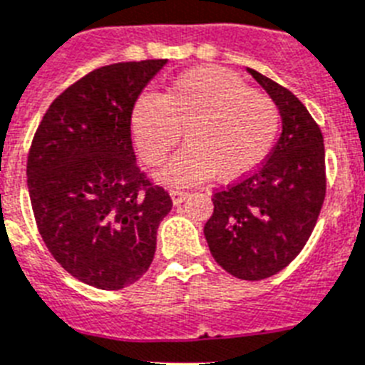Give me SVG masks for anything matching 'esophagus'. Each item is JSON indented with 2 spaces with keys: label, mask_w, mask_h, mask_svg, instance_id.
I'll return each mask as SVG.
<instances>
[{
  "label": "esophagus",
  "mask_w": 365,
  "mask_h": 365,
  "mask_svg": "<svg viewBox=\"0 0 365 365\" xmlns=\"http://www.w3.org/2000/svg\"><path fill=\"white\" fill-rule=\"evenodd\" d=\"M170 195H171V201H173V205H180L182 201L186 200V197H188V192H182V190L175 188V190H171Z\"/></svg>",
  "instance_id": "obj_1"
}]
</instances>
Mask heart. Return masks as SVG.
I'll use <instances>...</instances> for the list:
<instances>
[{
	"label": "heart",
	"instance_id": "b5f03b06",
	"mask_svg": "<svg viewBox=\"0 0 365 365\" xmlns=\"http://www.w3.org/2000/svg\"><path fill=\"white\" fill-rule=\"evenodd\" d=\"M279 128L278 104L220 67L186 71L160 96H138L130 110L132 140L147 165L162 164L185 132L186 147L158 173L168 185L252 175L272 153Z\"/></svg>",
	"mask_w": 365,
	"mask_h": 365
}]
</instances>
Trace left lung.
Wrapping results in <instances>:
<instances>
[{"mask_svg": "<svg viewBox=\"0 0 365 365\" xmlns=\"http://www.w3.org/2000/svg\"><path fill=\"white\" fill-rule=\"evenodd\" d=\"M282 113V134L267 162L212 195L205 239L216 263L248 282L284 270L308 242L327 194L321 128L293 93L246 68Z\"/></svg>", "mask_w": 365, "mask_h": 365, "instance_id": "8db88e82", "label": "left lung"}]
</instances>
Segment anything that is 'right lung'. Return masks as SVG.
Wrapping results in <instances>:
<instances>
[{"label": "right lung", "mask_w": 365, "mask_h": 365, "mask_svg": "<svg viewBox=\"0 0 365 365\" xmlns=\"http://www.w3.org/2000/svg\"><path fill=\"white\" fill-rule=\"evenodd\" d=\"M168 59L113 63L67 87L42 117L27 188L38 233L57 263L117 291L147 272L171 197L140 171L130 110Z\"/></svg>", "instance_id": "1"}]
</instances>
